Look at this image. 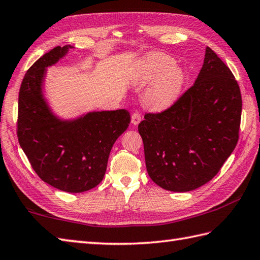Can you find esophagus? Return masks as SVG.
Listing matches in <instances>:
<instances>
[{"label": "esophagus", "mask_w": 260, "mask_h": 260, "mask_svg": "<svg viewBox=\"0 0 260 260\" xmlns=\"http://www.w3.org/2000/svg\"><path fill=\"white\" fill-rule=\"evenodd\" d=\"M141 120H142V116H141L140 113L136 112V113L132 115V124H133V125H137Z\"/></svg>", "instance_id": "1"}]
</instances>
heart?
I'll return each mask as SVG.
<instances>
[{
  "instance_id": "b5f03b06",
  "label": "heart",
  "mask_w": 260,
  "mask_h": 260,
  "mask_svg": "<svg viewBox=\"0 0 260 260\" xmlns=\"http://www.w3.org/2000/svg\"><path fill=\"white\" fill-rule=\"evenodd\" d=\"M141 84H150L145 103L153 109H167L178 101L185 85L183 71L175 68V61L168 54L153 53L142 62L137 73Z\"/></svg>"
}]
</instances>
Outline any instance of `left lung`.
I'll list each match as a JSON object with an SVG mask.
<instances>
[{"instance_id":"left-lung-1","label":"left lung","mask_w":260,"mask_h":260,"mask_svg":"<svg viewBox=\"0 0 260 260\" xmlns=\"http://www.w3.org/2000/svg\"><path fill=\"white\" fill-rule=\"evenodd\" d=\"M241 108L238 82L207 47L194 85L170 108L146 114L139 124L154 183L187 192L212 180L238 142Z\"/></svg>"}]
</instances>
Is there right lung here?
Returning <instances> with one entry per match:
<instances>
[{"label": "right lung", "instance_id": "obj_1", "mask_svg": "<svg viewBox=\"0 0 260 260\" xmlns=\"http://www.w3.org/2000/svg\"><path fill=\"white\" fill-rule=\"evenodd\" d=\"M71 48H53L26 71L19 92L18 139L39 178L58 190L79 193L103 181L110 150L131 116L117 109L61 119L52 112L42 90L47 68Z\"/></svg>", "mask_w": 260, "mask_h": 260}]
</instances>
